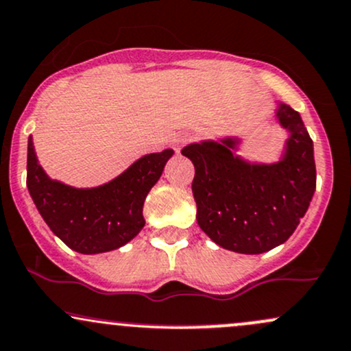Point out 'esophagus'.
<instances>
[{
  "label": "esophagus",
  "instance_id": "34e87169",
  "mask_svg": "<svg viewBox=\"0 0 351 351\" xmlns=\"http://www.w3.org/2000/svg\"><path fill=\"white\" fill-rule=\"evenodd\" d=\"M189 142V134L188 132H180V134H176L173 136V148H175V152H180L181 147L183 145H186Z\"/></svg>",
  "mask_w": 351,
  "mask_h": 351
}]
</instances>
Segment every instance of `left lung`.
Returning <instances> with one entry per match:
<instances>
[{
	"label": "left lung",
	"mask_w": 351,
	"mask_h": 351,
	"mask_svg": "<svg viewBox=\"0 0 351 351\" xmlns=\"http://www.w3.org/2000/svg\"><path fill=\"white\" fill-rule=\"evenodd\" d=\"M291 132L280 162L251 165L232 153L236 140L201 142L181 153L195 165L193 196L199 228L221 247L241 254L271 251L292 236L315 193L313 143L299 112L280 104Z\"/></svg>",
	"instance_id": "1"
}]
</instances>
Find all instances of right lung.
Masks as SVG:
<instances>
[{
    "label": "right lung",
    "instance_id": "right-lung-1",
    "mask_svg": "<svg viewBox=\"0 0 351 351\" xmlns=\"http://www.w3.org/2000/svg\"><path fill=\"white\" fill-rule=\"evenodd\" d=\"M171 155L173 150L150 153L107 184L79 189L44 173L29 136L26 184L43 219L62 243L80 254L114 251L142 231L145 198Z\"/></svg>",
    "mask_w": 351,
    "mask_h": 351
}]
</instances>
